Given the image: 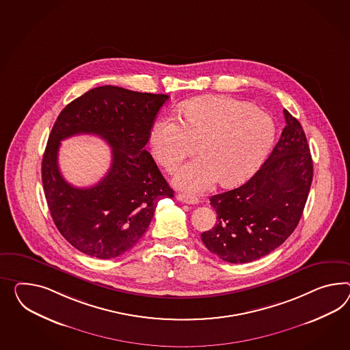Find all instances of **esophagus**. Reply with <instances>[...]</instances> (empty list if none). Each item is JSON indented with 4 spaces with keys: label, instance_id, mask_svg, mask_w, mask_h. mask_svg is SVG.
<instances>
[{
    "label": "esophagus",
    "instance_id": "obj_1",
    "mask_svg": "<svg viewBox=\"0 0 350 350\" xmlns=\"http://www.w3.org/2000/svg\"><path fill=\"white\" fill-rule=\"evenodd\" d=\"M178 200L180 202H183V203H185V204H198L199 203V199L197 197H194V196H189V194H178V197H176Z\"/></svg>",
    "mask_w": 350,
    "mask_h": 350
}]
</instances>
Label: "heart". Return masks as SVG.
Segmentation results:
<instances>
[{"label":"heart","mask_w":350,"mask_h":350,"mask_svg":"<svg viewBox=\"0 0 350 350\" xmlns=\"http://www.w3.org/2000/svg\"><path fill=\"white\" fill-rule=\"evenodd\" d=\"M184 120L160 118L150 135L153 156L167 171L197 150L200 156L175 176V185L198 193L219 180L234 187L249 179L267 159L275 139V123L268 113L241 100L206 96L189 101Z\"/></svg>","instance_id":"b5f03b06"}]
</instances>
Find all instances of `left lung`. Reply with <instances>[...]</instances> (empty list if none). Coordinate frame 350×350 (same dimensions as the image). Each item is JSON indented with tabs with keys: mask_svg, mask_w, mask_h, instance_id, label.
<instances>
[{
	"mask_svg": "<svg viewBox=\"0 0 350 350\" xmlns=\"http://www.w3.org/2000/svg\"><path fill=\"white\" fill-rule=\"evenodd\" d=\"M278 144L241 187L211 197L217 224L202 233L212 254L227 262L260 259L287 240L304 213L314 165L304 128L288 110Z\"/></svg>",
	"mask_w": 350,
	"mask_h": 350,
	"instance_id": "8db88e82",
	"label": "left lung"
}]
</instances>
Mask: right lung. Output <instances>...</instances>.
Wrapping results in <instances>:
<instances>
[{"label":"right lung","mask_w":350,"mask_h":350,"mask_svg":"<svg viewBox=\"0 0 350 350\" xmlns=\"http://www.w3.org/2000/svg\"><path fill=\"white\" fill-rule=\"evenodd\" d=\"M163 94L100 86L71 101L57 118L42 161L45 199L54 224L75 249L98 259L131 250L152 221L160 199L174 197L144 150ZM95 134L112 147L109 174L90 189H76L57 167L60 141Z\"/></svg>","instance_id":"right-lung-1"}]
</instances>
